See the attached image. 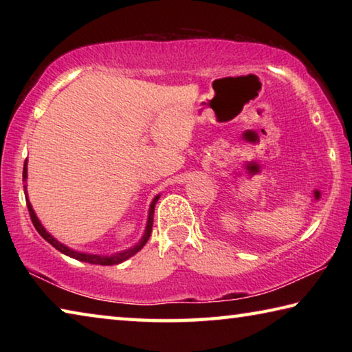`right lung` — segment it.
I'll return each instance as SVG.
<instances>
[{"mask_svg": "<svg viewBox=\"0 0 352 352\" xmlns=\"http://www.w3.org/2000/svg\"><path fill=\"white\" fill-rule=\"evenodd\" d=\"M23 178H28V160L25 162V168H23ZM26 188V186H25ZM26 194V192H25ZM28 195V194H26ZM160 199V195H157L152 200L151 204V210H148V219H147V225H146V231L144 234H142L141 241L136 243L135 247L126 250V252H121V253H115V254H90V253H82V252H76V250H71L68 248L67 245H63V243L58 242L57 239H54L47 231L43 228V225L40 223V220L37 219V216H35V212L32 210L31 206V201H29L26 199V205H28V210H29V216H31V220L32 223L35 226V230L38 231V234L43 237V239L46 242H50L52 247H54L56 250H58V252L69 256V258L73 259H77V261H82V262H88V264H99V265H116V264H121V262H124L129 258H132L133 254H136L140 252V250L146 245V242L148 241V237H151V233H152V225H153V211H155V205H157V201Z\"/></svg>", "mask_w": 352, "mask_h": 352, "instance_id": "obj_1", "label": "right lung"}]
</instances>
